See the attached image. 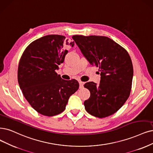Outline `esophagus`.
<instances>
[{
    "mask_svg": "<svg viewBox=\"0 0 153 153\" xmlns=\"http://www.w3.org/2000/svg\"><path fill=\"white\" fill-rule=\"evenodd\" d=\"M79 88L80 89H82V88H83V87H84V82H81V81H79Z\"/></svg>",
    "mask_w": 153,
    "mask_h": 153,
    "instance_id": "esophagus-1",
    "label": "esophagus"
}]
</instances>
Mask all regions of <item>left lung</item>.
Listing matches in <instances>:
<instances>
[{"label":"left lung","mask_w":153,"mask_h":153,"mask_svg":"<svg viewBox=\"0 0 153 153\" xmlns=\"http://www.w3.org/2000/svg\"><path fill=\"white\" fill-rule=\"evenodd\" d=\"M72 38L89 64L100 71L98 85L93 82L84 85L91 94L84 102L86 110L98 118L115 114L125 103L131 90L134 72L128 52L106 36L74 35Z\"/></svg>","instance_id":"8db88e82"}]
</instances>
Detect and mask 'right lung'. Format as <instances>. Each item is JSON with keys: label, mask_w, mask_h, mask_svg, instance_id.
<instances>
[{"label": "right lung", "mask_w": 153, "mask_h": 153, "mask_svg": "<svg viewBox=\"0 0 153 153\" xmlns=\"http://www.w3.org/2000/svg\"><path fill=\"white\" fill-rule=\"evenodd\" d=\"M64 36L50 35L31 43L20 59L18 79L21 89L28 103L39 114L52 117L65 109L71 96L79 88L75 79L66 81L55 71L63 63L68 50Z\"/></svg>", "instance_id": "obj_1"}]
</instances>
